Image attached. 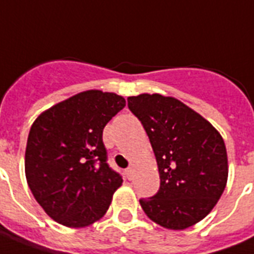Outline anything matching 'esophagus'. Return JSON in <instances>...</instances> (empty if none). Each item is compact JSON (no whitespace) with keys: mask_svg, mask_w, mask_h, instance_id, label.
I'll return each instance as SVG.
<instances>
[{"mask_svg":"<svg viewBox=\"0 0 254 254\" xmlns=\"http://www.w3.org/2000/svg\"><path fill=\"white\" fill-rule=\"evenodd\" d=\"M125 174H127V177L129 180H133L134 177V168L133 167H129L127 171H125Z\"/></svg>","mask_w":254,"mask_h":254,"instance_id":"1","label":"esophagus"}]
</instances>
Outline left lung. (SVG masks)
<instances>
[{
	"label": "left lung",
	"mask_w": 254,
	"mask_h": 254,
	"mask_svg": "<svg viewBox=\"0 0 254 254\" xmlns=\"http://www.w3.org/2000/svg\"><path fill=\"white\" fill-rule=\"evenodd\" d=\"M127 107L145 127L159 168V191L139 199L142 209L167 230L194 226L214 209L227 185L223 138L174 96L139 94L127 98Z\"/></svg>",
	"instance_id": "left-lung-1"
}]
</instances>
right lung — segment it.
I'll use <instances>...</instances> for the list:
<instances>
[{"instance_id":"1","label":"right lung","mask_w":254,"mask_h":254,"mask_svg":"<svg viewBox=\"0 0 254 254\" xmlns=\"http://www.w3.org/2000/svg\"><path fill=\"white\" fill-rule=\"evenodd\" d=\"M125 106L121 95L87 90L45 109L32 124L27 184L57 223L88 227L107 213L123 179L107 164L103 129Z\"/></svg>"}]
</instances>
